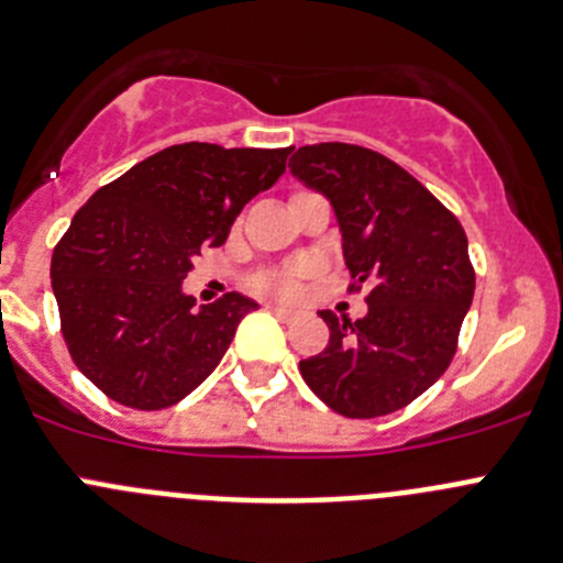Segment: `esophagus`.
<instances>
[{"mask_svg":"<svg viewBox=\"0 0 563 563\" xmlns=\"http://www.w3.org/2000/svg\"><path fill=\"white\" fill-rule=\"evenodd\" d=\"M266 308H269L272 313H277V317H280V319H294V311H291V308L277 306V302H266Z\"/></svg>","mask_w":563,"mask_h":563,"instance_id":"esophagus-1","label":"esophagus"}]
</instances>
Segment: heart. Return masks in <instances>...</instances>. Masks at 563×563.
Masks as SVG:
<instances>
[{
	"instance_id": "1",
	"label": "heart",
	"mask_w": 563,
	"mask_h": 563,
	"mask_svg": "<svg viewBox=\"0 0 563 563\" xmlns=\"http://www.w3.org/2000/svg\"><path fill=\"white\" fill-rule=\"evenodd\" d=\"M311 275V266L300 261L283 263V266H269L250 277V291L261 294V297H275V300H291L300 294L302 280Z\"/></svg>"
}]
</instances>
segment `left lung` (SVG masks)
Wrapping results in <instances>:
<instances>
[{"instance_id": "obj_1", "label": "left lung", "mask_w": 563, "mask_h": 563, "mask_svg": "<svg viewBox=\"0 0 563 563\" xmlns=\"http://www.w3.org/2000/svg\"><path fill=\"white\" fill-rule=\"evenodd\" d=\"M291 174L325 196L342 230L344 263L367 313L319 311L328 347L302 358L317 398L344 418H382L427 393L452 364L474 297L468 238L427 187L378 151L302 145Z\"/></svg>"}]
</instances>
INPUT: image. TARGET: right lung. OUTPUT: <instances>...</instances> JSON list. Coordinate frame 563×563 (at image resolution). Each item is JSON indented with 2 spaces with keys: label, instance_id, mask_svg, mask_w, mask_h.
<instances>
[{
  "label": "right lung",
  "instance_id": "add662e5",
  "mask_svg": "<svg viewBox=\"0 0 563 563\" xmlns=\"http://www.w3.org/2000/svg\"><path fill=\"white\" fill-rule=\"evenodd\" d=\"M291 148L170 145L136 162L75 212L53 250V294L69 356L111 401L165 409L194 393L257 302L181 291L194 257L221 246Z\"/></svg>",
  "mask_w": 563,
  "mask_h": 563
}]
</instances>
